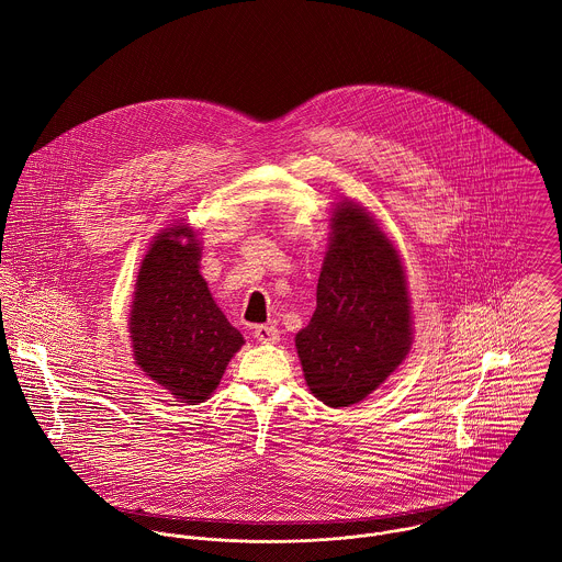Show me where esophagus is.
I'll use <instances>...</instances> for the list:
<instances>
[{
	"label": "esophagus",
	"instance_id": "obj_1",
	"mask_svg": "<svg viewBox=\"0 0 562 562\" xmlns=\"http://www.w3.org/2000/svg\"><path fill=\"white\" fill-rule=\"evenodd\" d=\"M254 337L260 341V344H278L280 341V330L276 326H267V324H260L254 328Z\"/></svg>",
	"mask_w": 562,
	"mask_h": 562
}]
</instances>
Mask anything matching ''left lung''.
I'll return each mask as SVG.
<instances>
[{
    "mask_svg": "<svg viewBox=\"0 0 562 562\" xmlns=\"http://www.w3.org/2000/svg\"><path fill=\"white\" fill-rule=\"evenodd\" d=\"M317 282V308L295 335L304 379L328 407L370 396L412 348V300L401 256L379 223L341 201Z\"/></svg>",
    "mask_w": 562,
    "mask_h": 562,
    "instance_id": "left-lung-1",
    "label": "left lung"
}]
</instances>
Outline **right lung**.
Returning a JSON list of instances; mask_svg holds the SVG:
<instances>
[{
  "mask_svg": "<svg viewBox=\"0 0 562 562\" xmlns=\"http://www.w3.org/2000/svg\"><path fill=\"white\" fill-rule=\"evenodd\" d=\"M201 247L188 225L166 227L142 260L131 317L135 363L181 403H203L221 383L243 335L199 273Z\"/></svg>",
  "mask_w": 562,
  "mask_h": 562,
  "instance_id": "1",
  "label": "right lung"
}]
</instances>
